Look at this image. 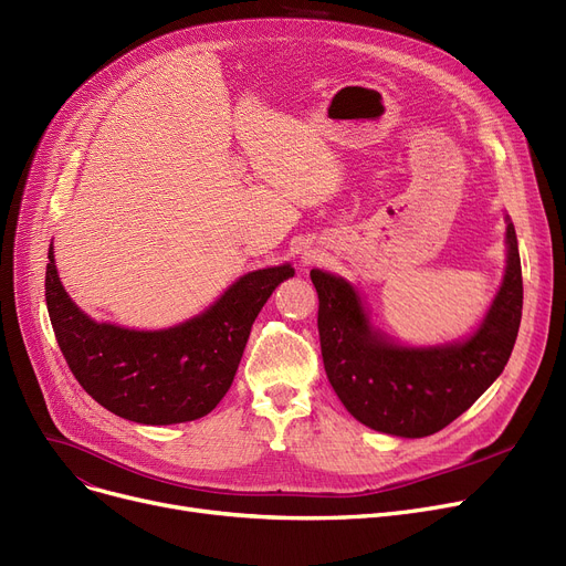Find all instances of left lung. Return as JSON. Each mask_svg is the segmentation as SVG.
<instances>
[{"label":"left lung","instance_id":"8db88e82","mask_svg":"<svg viewBox=\"0 0 566 566\" xmlns=\"http://www.w3.org/2000/svg\"><path fill=\"white\" fill-rule=\"evenodd\" d=\"M504 224L502 282L482 321L459 339L401 344L374 323L353 282L318 268L310 273L325 374L355 420L388 436L424 438L454 422L502 374L523 312L516 229L510 216Z\"/></svg>","mask_w":566,"mask_h":566}]
</instances>
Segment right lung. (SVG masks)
<instances>
[{"label":"right lung","mask_w":566,"mask_h":566,"mask_svg":"<svg viewBox=\"0 0 566 566\" xmlns=\"http://www.w3.org/2000/svg\"><path fill=\"white\" fill-rule=\"evenodd\" d=\"M45 303L54 337L77 382L103 408L137 424H181L211 412L231 388L265 301L291 263L238 277L220 298L169 328L135 331L84 314L66 293L48 250Z\"/></svg>","instance_id":"1"}]
</instances>
